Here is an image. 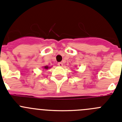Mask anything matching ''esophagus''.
Returning a JSON list of instances; mask_svg holds the SVG:
<instances>
[{"label": "esophagus", "mask_w": 122, "mask_h": 122, "mask_svg": "<svg viewBox=\"0 0 122 122\" xmlns=\"http://www.w3.org/2000/svg\"><path fill=\"white\" fill-rule=\"evenodd\" d=\"M57 65L60 66H63V63H62V62H59V63H57Z\"/></svg>", "instance_id": "esophagus-1"}]
</instances>
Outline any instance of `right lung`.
<instances>
[{
	"instance_id": "right-lung-1",
	"label": "right lung",
	"mask_w": 122,
	"mask_h": 122,
	"mask_svg": "<svg viewBox=\"0 0 122 122\" xmlns=\"http://www.w3.org/2000/svg\"><path fill=\"white\" fill-rule=\"evenodd\" d=\"M43 68H44V69H48V68H51V67H50V66H43Z\"/></svg>"
}]
</instances>
